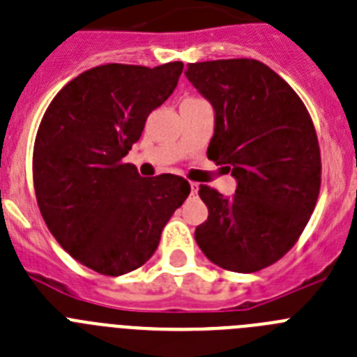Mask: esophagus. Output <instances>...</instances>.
<instances>
[{
	"mask_svg": "<svg viewBox=\"0 0 357 357\" xmlns=\"http://www.w3.org/2000/svg\"><path fill=\"white\" fill-rule=\"evenodd\" d=\"M191 195H197V191H199V184L197 182H191Z\"/></svg>",
	"mask_w": 357,
	"mask_h": 357,
	"instance_id": "34e87169",
	"label": "esophagus"
}]
</instances>
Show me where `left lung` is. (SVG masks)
Returning a JSON list of instances; mask_svg holds the SVG:
<instances>
[{"instance_id":"left-lung-1","label":"left lung","mask_w":357,"mask_h":357,"mask_svg":"<svg viewBox=\"0 0 357 357\" xmlns=\"http://www.w3.org/2000/svg\"><path fill=\"white\" fill-rule=\"evenodd\" d=\"M185 77L215 108L208 158L238 182L233 199L200 185L209 215L195 240L222 269H266L291 251L318 202L312 119L296 91L257 59L188 63Z\"/></svg>"}]
</instances>
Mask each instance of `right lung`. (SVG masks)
<instances>
[{"mask_svg": "<svg viewBox=\"0 0 357 357\" xmlns=\"http://www.w3.org/2000/svg\"><path fill=\"white\" fill-rule=\"evenodd\" d=\"M182 68L181 61L96 66L72 79L43 115L32 157L39 211L61 248L96 273L121 276L144 266L190 195L182 176L142 178L124 162Z\"/></svg>", "mask_w": 357, "mask_h": 357, "instance_id": "add662e5", "label": "right lung"}]
</instances>
